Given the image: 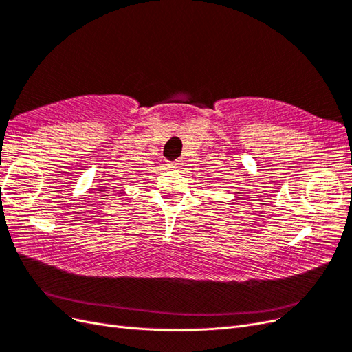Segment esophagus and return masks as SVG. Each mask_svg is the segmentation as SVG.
<instances>
[{"label": "esophagus", "mask_w": 352, "mask_h": 352, "mask_svg": "<svg viewBox=\"0 0 352 352\" xmlns=\"http://www.w3.org/2000/svg\"><path fill=\"white\" fill-rule=\"evenodd\" d=\"M182 160H176V162H172V163H168L167 166H168V168H179V167H182Z\"/></svg>", "instance_id": "34e87169"}]
</instances>
